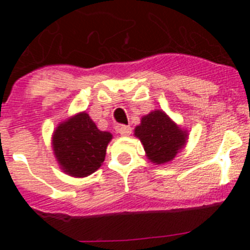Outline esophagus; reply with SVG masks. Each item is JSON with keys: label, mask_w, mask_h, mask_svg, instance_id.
<instances>
[{"label": "esophagus", "mask_w": 250, "mask_h": 250, "mask_svg": "<svg viewBox=\"0 0 250 250\" xmlns=\"http://www.w3.org/2000/svg\"><path fill=\"white\" fill-rule=\"evenodd\" d=\"M116 131L120 132L123 136H129L131 134V127L126 126V125H120V126L116 127Z\"/></svg>", "instance_id": "34e87169"}]
</instances>
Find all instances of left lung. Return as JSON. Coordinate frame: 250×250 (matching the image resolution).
<instances>
[{"label":"left lung","instance_id":"8db88e82","mask_svg":"<svg viewBox=\"0 0 250 250\" xmlns=\"http://www.w3.org/2000/svg\"><path fill=\"white\" fill-rule=\"evenodd\" d=\"M134 131L144 145L147 159L156 165L173 160L188 140V132L161 110L143 116Z\"/></svg>","mask_w":250,"mask_h":250}]
</instances>
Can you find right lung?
<instances>
[{"instance_id": "right-lung-1", "label": "right lung", "mask_w": 250, "mask_h": 250, "mask_svg": "<svg viewBox=\"0 0 250 250\" xmlns=\"http://www.w3.org/2000/svg\"><path fill=\"white\" fill-rule=\"evenodd\" d=\"M111 139L110 132L99 130L83 111L59 124L52 135V149L66 174L83 178L101 167Z\"/></svg>"}]
</instances>
